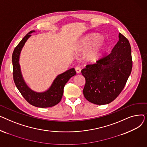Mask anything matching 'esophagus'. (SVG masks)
I'll list each match as a JSON object with an SVG mask.
<instances>
[{
  "mask_svg": "<svg viewBox=\"0 0 147 147\" xmlns=\"http://www.w3.org/2000/svg\"><path fill=\"white\" fill-rule=\"evenodd\" d=\"M75 70L77 73H80L81 72V68L79 66H77L75 68Z\"/></svg>",
  "mask_w": 147,
  "mask_h": 147,
  "instance_id": "1",
  "label": "esophagus"
}]
</instances>
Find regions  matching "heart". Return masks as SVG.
<instances>
[{
  "instance_id": "heart-1",
  "label": "heart",
  "mask_w": 147,
  "mask_h": 147,
  "mask_svg": "<svg viewBox=\"0 0 147 147\" xmlns=\"http://www.w3.org/2000/svg\"><path fill=\"white\" fill-rule=\"evenodd\" d=\"M101 37L97 34H90L84 37L80 42V47L83 50H87L94 46L87 53L88 60L94 61L99 59L102 55L105 49V44L102 42H99Z\"/></svg>"
}]
</instances>
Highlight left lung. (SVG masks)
<instances>
[{"mask_svg":"<svg viewBox=\"0 0 147 147\" xmlns=\"http://www.w3.org/2000/svg\"><path fill=\"white\" fill-rule=\"evenodd\" d=\"M112 51L96 63L88 64L81 71L86 80L84 96L96 105L109 104L125 88L132 71L131 47L127 38L121 33Z\"/></svg>","mask_w":147,"mask_h":147,"instance_id":"obj_1","label":"left lung"}]
</instances>
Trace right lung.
Segmentation results:
<instances>
[{
	"instance_id": "right-lung-1",
	"label": "right lung",
	"mask_w": 147,
	"mask_h": 147,
	"mask_svg": "<svg viewBox=\"0 0 147 147\" xmlns=\"http://www.w3.org/2000/svg\"><path fill=\"white\" fill-rule=\"evenodd\" d=\"M34 32L35 31H31L27 34L14 49L12 57L13 81L22 96L29 104L36 107H51L61 101L65 84L71 77L76 74V72L74 68H71L58 75L49 89L45 92H36L29 88L22 78L19 64V58L22 47L31 36V33Z\"/></svg>"
}]
</instances>
